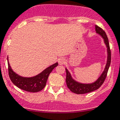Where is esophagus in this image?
Segmentation results:
<instances>
[{"mask_svg": "<svg viewBox=\"0 0 120 120\" xmlns=\"http://www.w3.org/2000/svg\"><path fill=\"white\" fill-rule=\"evenodd\" d=\"M58 62L60 65H63V64L65 63V62H66V60H65V58L62 57V58H60L58 59Z\"/></svg>", "mask_w": 120, "mask_h": 120, "instance_id": "obj_1", "label": "esophagus"}]
</instances>
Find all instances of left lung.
Here are the masks:
<instances>
[{
  "mask_svg": "<svg viewBox=\"0 0 120 120\" xmlns=\"http://www.w3.org/2000/svg\"><path fill=\"white\" fill-rule=\"evenodd\" d=\"M95 31L96 33L99 34L102 38H104V42L106 44V46L107 47V62L106 64V67L105 70L103 71L102 74L99 77L95 82L91 84H81L79 82H76L73 79L71 78V76L69 73L67 69H66V73H67V76H66V82H67V87H68L71 92L75 93L77 94H83L86 93H88L97 90L104 83V81L107 75L108 70H109V67L110 65L111 62V51L109 45V42L107 36L105 32L102 30V28L99 26L95 25Z\"/></svg>",
  "mask_w": 120,
  "mask_h": 120,
  "instance_id": "left-lung-1",
  "label": "left lung"
}]
</instances>
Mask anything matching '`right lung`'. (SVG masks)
<instances>
[{
  "label": "right lung",
  "mask_w": 120,
  "mask_h": 120,
  "mask_svg": "<svg viewBox=\"0 0 120 120\" xmlns=\"http://www.w3.org/2000/svg\"><path fill=\"white\" fill-rule=\"evenodd\" d=\"M7 60L8 62V57ZM57 65L58 63H55V64L47 68L38 75L31 78H24L15 73L11 68L9 63H8V75L11 82L18 88L28 92H37L41 91L44 88L46 85L49 75Z\"/></svg>",
  "instance_id": "obj_1"
}]
</instances>
